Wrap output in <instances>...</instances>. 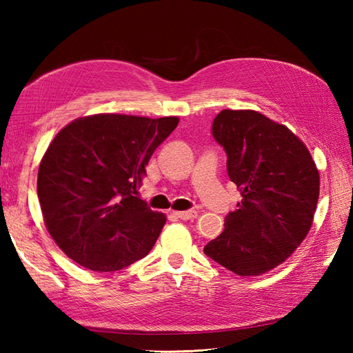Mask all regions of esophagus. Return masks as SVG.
Returning a JSON list of instances; mask_svg holds the SVG:
<instances>
[{"label":"esophagus","mask_w":353,"mask_h":353,"mask_svg":"<svg viewBox=\"0 0 353 353\" xmlns=\"http://www.w3.org/2000/svg\"><path fill=\"white\" fill-rule=\"evenodd\" d=\"M174 215L177 216V219H181V220H194V219H197V212L196 211H177V212H174Z\"/></svg>","instance_id":"34e87169"}]
</instances>
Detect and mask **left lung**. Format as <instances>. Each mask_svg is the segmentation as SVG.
<instances>
[{
	"label": "left lung",
	"mask_w": 353,
	"mask_h": 353,
	"mask_svg": "<svg viewBox=\"0 0 353 353\" xmlns=\"http://www.w3.org/2000/svg\"><path fill=\"white\" fill-rule=\"evenodd\" d=\"M212 134L243 200L205 253L238 276H259L288 259L308 235L320 176L310 150L287 125L256 110L224 109Z\"/></svg>",
	"instance_id": "1"
}]
</instances>
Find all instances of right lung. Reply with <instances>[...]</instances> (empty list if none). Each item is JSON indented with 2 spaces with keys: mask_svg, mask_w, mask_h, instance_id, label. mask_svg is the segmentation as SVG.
Masks as SVG:
<instances>
[{
  "mask_svg": "<svg viewBox=\"0 0 353 353\" xmlns=\"http://www.w3.org/2000/svg\"><path fill=\"white\" fill-rule=\"evenodd\" d=\"M177 124V117L97 114L56 134L37 171V197L66 256L100 273L147 256L167 216L152 211L138 188L150 157Z\"/></svg>",
  "mask_w": 353,
  "mask_h": 353,
  "instance_id": "obj_1",
  "label": "right lung"
}]
</instances>
